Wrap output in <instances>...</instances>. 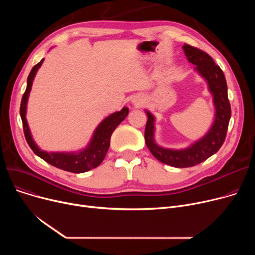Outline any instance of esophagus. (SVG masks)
<instances>
[{"label": "esophagus", "mask_w": 255, "mask_h": 255, "mask_svg": "<svg viewBox=\"0 0 255 255\" xmlns=\"http://www.w3.org/2000/svg\"><path fill=\"white\" fill-rule=\"evenodd\" d=\"M132 103L135 106H141L144 103V99L142 97H136L132 100Z\"/></svg>", "instance_id": "obj_1"}]
</instances>
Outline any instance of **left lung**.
I'll return each instance as SVG.
<instances>
[{"label":"left lung","instance_id":"8db88e82","mask_svg":"<svg viewBox=\"0 0 255 255\" xmlns=\"http://www.w3.org/2000/svg\"><path fill=\"white\" fill-rule=\"evenodd\" d=\"M184 52L190 63L195 65V70L208 83L209 91L213 95L215 106V119L207 134L190 146L182 150L165 149L158 145L154 139V116L145 111L148 122L144 130V140L153 156L167 165L173 167H190L202 163L215 154L223 144L227 128L232 116L231 104L227 96V85L225 76L220 67L202 49L184 44Z\"/></svg>","mask_w":255,"mask_h":255}]
</instances>
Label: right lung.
I'll return each instance as SVG.
<instances>
[{
    "label": "right lung",
    "mask_w": 255,
    "mask_h": 255,
    "mask_svg": "<svg viewBox=\"0 0 255 255\" xmlns=\"http://www.w3.org/2000/svg\"><path fill=\"white\" fill-rule=\"evenodd\" d=\"M42 63L43 59L32 68L28 76V80H26V89L23 93L20 103L19 114L22 121V127L26 142H28L30 148L37 156L42 158L44 161H46L50 165L56 166L60 169L74 173H80L97 167L98 165L101 164L107 151H109L111 136L113 134V132L118 127V125L127 117L129 110L127 107H124V109H122L120 112L114 113L111 116L105 118L96 128L95 132H94L93 137L87 148L82 151L71 153H48L42 151L41 149H39V146L35 143L31 135L28 122H26L25 119L26 103H28V98L32 89L33 80Z\"/></svg>",
    "instance_id": "obj_1"
}]
</instances>
